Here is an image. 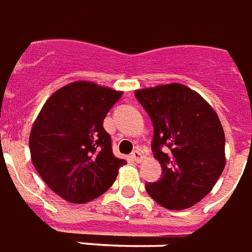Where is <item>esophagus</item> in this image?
I'll use <instances>...</instances> for the list:
<instances>
[{
  "instance_id": "1",
  "label": "esophagus",
  "mask_w": 252,
  "mask_h": 252,
  "mask_svg": "<svg viewBox=\"0 0 252 252\" xmlns=\"http://www.w3.org/2000/svg\"><path fill=\"white\" fill-rule=\"evenodd\" d=\"M132 159L135 160L136 163H141L143 160H144V155L141 154V151H135V152H132Z\"/></svg>"
}]
</instances>
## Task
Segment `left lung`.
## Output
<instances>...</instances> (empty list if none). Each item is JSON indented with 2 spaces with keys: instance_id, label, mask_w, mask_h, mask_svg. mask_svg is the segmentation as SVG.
Returning a JSON list of instances; mask_svg holds the SVG:
<instances>
[{
  "instance_id": "obj_1",
  "label": "left lung",
  "mask_w": 252,
  "mask_h": 252,
  "mask_svg": "<svg viewBox=\"0 0 252 252\" xmlns=\"http://www.w3.org/2000/svg\"><path fill=\"white\" fill-rule=\"evenodd\" d=\"M135 94L152 120V150L163 169L159 182L145 186L147 192L168 210L195 206L211 192L225 165L224 131L215 109L179 83Z\"/></svg>"
}]
</instances>
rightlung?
Listing matches in <instances>:
<instances>
[{"mask_svg":"<svg viewBox=\"0 0 252 252\" xmlns=\"http://www.w3.org/2000/svg\"><path fill=\"white\" fill-rule=\"evenodd\" d=\"M123 92L92 81L57 89L29 136L32 163L46 186L70 203H88L109 189L126 160L115 158L102 123Z\"/></svg>","mask_w":252,"mask_h":252,"instance_id":"add662e5","label":"right lung"}]
</instances>
